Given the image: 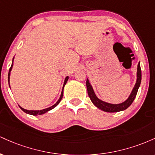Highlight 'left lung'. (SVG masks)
Instances as JSON below:
<instances>
[{"label":"left lung","mask_w":155,"mask_h":155,"mask_svg":"<svg viewBox=\"0 0 155 155\" xmlns=\"http://www.w3.org/2000/svg\"><path fill=\"white\" fill-rule=\"evenodd\" d=\"M140 81H141V71H140V62L138 64L137 66V72H136V84H135L134 87H133L132 91H131L130 94L124 102L120 103V104H110V103L106 102V101H102L101 99L98 98L96 95L95 91H94L93 88H92L91 84L89 81L88 78L87 79L86 85L87 89L88 95L90 97V100H91L92 103L97 108H100L102 111L106 112H109V113H114V112H118L121 111H124V110L127 109V108L132 104V103L134 101L135 97L137 95V92H138V88H139Z\"/></svg>","instance_id":"left-lung-1"}]
</instances>
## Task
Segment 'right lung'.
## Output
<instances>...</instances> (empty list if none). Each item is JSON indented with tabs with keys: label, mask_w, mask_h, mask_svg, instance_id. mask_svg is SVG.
Segmentation results:
<instances>
[{
	"label": "right lung",
	"mask_w": 155,
	"mask_h": 155,
	"mask_svg": "<svg viewBox=\"0 0 155 155\" xmlns=\"http://www.w3.org/2000/svg\"><path fill=\"white\" fill-rule=\"evenodd\" d=\"M14 59H15V57H14L13 60H12V66H11L10 69H9V71H8V85H9V87L11 89V87H10V75H11V71H12V67H13V63H14ZM68 78L69 76H66L65 79V81H64V83H63V89H62V92H61V95L60 96V98L58 99V101H57L55 104L53 105V106H50V107L49 108H44V109H41V110H28V109H25V108H23L22 107H21L19 105V106L20 107L21 109L23 111L25 112L26 114H31V115H33V116H38V115H41V114H44L47 113L49 111H50V110L53 109V108L56 107L57 106H58V104H60V101L62 100V98H63V89H64V87H65V85L66 84L68 80Z\"/></svg>",
	"instance_id": "1"
}]
</instances>
